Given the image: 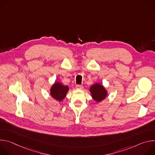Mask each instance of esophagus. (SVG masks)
Masks as SVG:
<instances>
[{"instance_id": "34e87169", "label": "esophagus", "mask_w": 155, "mask_h": 155, "mask_svg": "<svg viewBox=\"0 0 155 155\" xmlns=\"http://www.w3.org/2000/svg\"><path fill=\"white\" fill-rule=\"evenodd\" d=\"M76 88L78 90H82L83 88V85H80V84H77L76 85Z\"/></svg>"}]
</instances>
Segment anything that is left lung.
Returning <instances> with one entry per match:
<instances>
[{"label": "left lung", "instance_id": "left-lung-1", "mask_svg": "<svg viewBox=\"0 0 155 155\" xmlns=\"http://www.w3.org/2000/svg\"><path fill=\"white\" fill-rule=\"evenodd\" d=\"M90 91L93 99L97 102L105 99L107 96V91L101 83H95L90 87Z\"/></svg>", "mask_w": 155, "mask_h": 155}]
</instances>
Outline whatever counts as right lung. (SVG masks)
<instances>
[{
  "mask_svg": "<svg viewBox=\"0 0 155 155\" xmlns=\"http://www.w3.org/2000/svg\"><path fill=\"white\" fill-rule=\"evenodd\" d=\"M69 91V87L64 86L61 83L55 82L50 89V94L51 96L58 101H62Z\"/></svg>",
  "mask_w": 155,
  "mask_h": 155,
  "instance_id": "obj_1",
  "label": "right lung"
}]
</instances>
